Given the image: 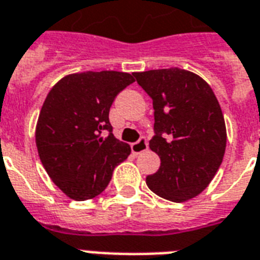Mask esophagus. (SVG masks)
<instances>
[{
    "label": "esophagus",
    "mask_w": 260,
    "mask_h": 260,
    "mask_svg": "<svg viewBox=\"0 0 260 260\" xmlns=\"http://www.w3.org/2000/svg\"><path fill=\"white\" fill-rule=\"evenodd\" d=\"M148 148L147 144V139L146 138H140L138 142H135V143L131 144V150L134 154H140V152L146 151Z\"/></svg>",
    "instance_id": "34e87169"
}]
</instances>
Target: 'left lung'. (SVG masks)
<instances>
[{"label": "left lung", "instance_id": "8db88e82", "mask_svg": "<svg viewBox=\"0 0 260 260\" xmlns=\"http://www.w3.org/2000/svg\"><path fill=\"white\" fill-rule=\"evenodd\" d=\"M136 82L152 99L154 136L150 148L161 158L158 172L146 183L170 202L199 195L222 164L226 128L211 87L185 69L135 72Z\"/></svg>", "mask_w": 260, "mask_h": 260}]
</instances>
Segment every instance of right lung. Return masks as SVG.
<instances>
[{
  "label": "right lung",
  "mask_w": 260,
  "mask_h": 260,
  "mask_svg": "<svg viewBox=\"0 0 260 260\" xmlns=\"http://www.w3.org/2000/svg\"><path fill=\"white\" fill-rule=\"evenodd\" d=\"M135 82L116 71L73 73L47 94L37 124L38 152L57 187L75 201L98 196L113 170L131 154L129 144L113 135L109 110Z\"/></svg>",
  "instance_id": "right-lung-1"
}]
</instances>
